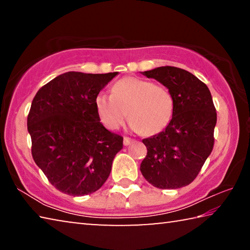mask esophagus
Returning <instances> with one entry per match:
<instances>
[{
  "label": "esophagus",
  "mask_w": 250,
  "mask_h": 250,
  "mask_svg": "<svg viewBox=\"0 0 250 250\" xmlns=\"http://www.w3.org/2000/svg\"><path fill=\"white\" fill-rule=\"evenodd\" d=\"M132 141H133L132 139H130V138H128V137H125V138H124V145H125V146H129L130 143L132 142Z\"/></svg>",
  "instance_id": "esophagus-1"
}]
</instances>
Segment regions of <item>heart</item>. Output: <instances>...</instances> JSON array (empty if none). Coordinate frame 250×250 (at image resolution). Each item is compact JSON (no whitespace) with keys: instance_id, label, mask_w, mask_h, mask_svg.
Masks as SVG:
<instances>
[{"instance_id":"1","label":"heart","mask_w":250,"mask_h":250,"mask_svg":"<svg viewBox=\"0 0 250 250\" xmlns=\"http://www.w3.org/2000/svg\"><path fill=\"white\" fill-rule=\"evenodd\" d=\"M96 109L101 122L110 130L119 129L129 116L131 129L143 135H154L171 122L174 98L163 84L125 77L113 83L111 95L96 97Z\"/></svg>"}]
</instances>
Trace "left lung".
Instances as JSON below:
<instances>
[{
  "label": "left lung",
  "instance_id": "1",
  "mask_svg": "<svg viewBox=\"0 0 250 250\" xmlns=\"http://www.w3.org/2000/svg\"><path fill=\"white\" fill-rule=\"evenodd\" d=\"M168 88L174 112L162 132L143 139L147 153L140 171L158 188H180L195 180L214 146L216 109L206 84L188 70L172 66L142 73Z\"/></svg>",
  "mask_w": 250,
  "mask_h": 250
}]
</instances>
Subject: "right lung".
<instances>
[{
    "label": "right lung",
    "instance_id": "1",
    "mask_svg": "<svg viewBox=\"0 0 250 250\" xmlns=\"http://www.w3.org/2000/svg\"><path fill=\"white\" fill-rule=\"evenodd\" d=\"M117 74L68 71L34 97L27 117L32 155L58 191L88 195L107 181L124 138L101 124L96 97Z\"/></svg>",
    "mask_w": 250,
    "mask_h": 250
}]
</instances>
